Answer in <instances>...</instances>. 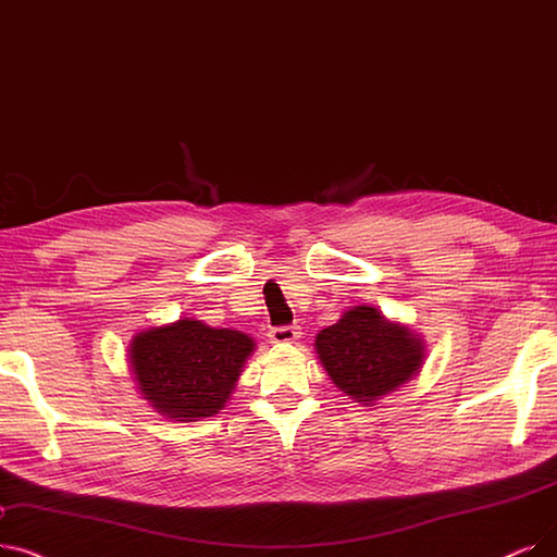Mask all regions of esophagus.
I'll use <instances>...</instances> for the list:
<instances>
[{
    "label": "esophagus",
    "mask_w": 557,
    "mask_h": 557,
    "mask_svg": "<svg viewBox=\"0 0 557 557\" xmlns=\"http://www.w3.org/2000/svg\"><path fill=\"white\" fill-rule=\"evenodd\" d=\"M300 327L298 325H284V327H273L271 330V344H296L300 338Z\"/></svg>",
    "instance_id": "34e87169"
}]
</instances>
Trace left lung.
I'll return each mask as SVG.
<instances>
[{
	"mask_svg": "<svg viewBox=\"0 0 557 557\" xmlns=\"http://www.w3.org/2000/svg\"><path fill=\"white\" fill-rule=\"evenodd\" d=\"M330 380L355 403L375 405L398 392L425 361L423 336L371 307L357 305L313 342Z\"/></svg>",
	"mask_w": 557,
	"mask_h": 557,
	"instance_id": "1",
	"label": "left lung"
}]
</instances>
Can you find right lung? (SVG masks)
<instances>
[{
	"instance_id": "add662e5",
	"label": "right lung",
	"mask_w": 557,
	"mask_h": 557,
	"mask_svg": "<svg viewBox=\"0 0 557 557\" xmlns=\"http://www.w3.org/2000/svg\"><path fill=\"white\" fill-rule=\"evenodd\" d=\"M255 348L252 336L238 330L180 319L136 332L129 367L140 398L161 417L186 423L221 412Z\"/></svg>"
}]
</instances>
